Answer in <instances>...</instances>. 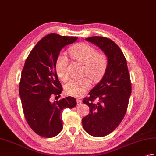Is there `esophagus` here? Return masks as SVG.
<instances>
[{"label": "esophagus", "instance_id": "obj_1", "mask_svg": "<svg viewBox=\"0 0 156 156\" xmlns=\"http://www.w3.org/2000/svg\"><path fill=\"white\" fill-rule=\"evenodd\" d=\"M77 105H81V103L82 102V101L80 98H77Z\"/></svg>", "mask_w": 156, "mask_h": 156}]
</instances>
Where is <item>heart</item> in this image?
<instances>
[{
	"label": "heart",
	"mask_w": 156,
	"mask_h": 156,
	"mask_svg": "<svg viewBox=\"0 0 156 156\" xmlns=\"http://www.w3.org/2000/svg\"><path fill=\"white\" fill-rule=\"evenodd\" d=\"M69 54L79 62L85 64L83 74L88 75L94 81L102 78L107 67V59L104 54H98L96 49L89 44L81 43L69 49ZM55 71L60 80L65 81L69 77V59L65 54L61 53L55 62ZM86 76L81 79H73L64 86V91L68 95L80 96L92 86L91 79Z\"/></svg>",
	"instance_id": "obj_1"
}]
</instances>
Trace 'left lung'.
<instances>
[{
    "label": "left lung",
    "instance_id": "obj_1",
    "mask_svg": "<svg viewBox=\"0 0 156 156\" xmlns=\"http://www.w3.org/2000/svg\"><path fill=\"white\" fill-rule=\"evenodd\" d=\"M86 40L98 46L108 59L102 80L83 100L90 108V113L82 119L84 130L93 136L102 137L112 133L124 119L131 94V81L126 58L115 43L103 37Z\"/></svg>",
    "mask_w": 156,
    "mask_h": 156
}]
</instances>
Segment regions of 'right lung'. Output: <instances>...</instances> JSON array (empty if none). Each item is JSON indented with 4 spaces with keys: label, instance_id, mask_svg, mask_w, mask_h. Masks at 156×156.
Listing matches in <instances>:
<instances>
[{
    "label": "right lung",
    "instance_id": "obj_1",
    "mask_svg": "<svg viewBox=\"0 0 156 156\" xmlns=\"http://www.w3.org/2000/svg\"><path fill=\"white\" fill-rule=\"evenodd\" d=\"M77 39L49 34L37 43L26 60L20 82V96L26 122L41 136L51 138L59 134L63 128V109L77 105L74 97L54 102L51 98L60 97L62 91L55 71L60 51Z\"/></svg>",
    "mask_w": 156,
    "mask_h": 156
}]
</instances>
